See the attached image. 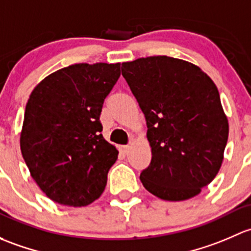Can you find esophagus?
<instances>
[{
  "instance_id": "esophagus-1",
  "label": "esophagus",
  "mask_w": 251,
  "mask_h": 251,
  "mask_svg": "<svg viewBox=\"0 0 251 251\" xmlns=\"http://www.w3.org/2000/svg\"><path fill=\"white\" fill-rule=\"evenodd\" d=\"M128 151H129L128 145H126V146H121V152H122V153L126 154V153H128Z\"/></svg>"
}]
</instances>
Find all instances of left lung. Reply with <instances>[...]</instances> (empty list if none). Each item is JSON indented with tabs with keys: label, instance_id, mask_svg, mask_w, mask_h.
<instances>
[{
	"label": "left lung",
	"instance_id": "obj_1",
	"mask_svg": "<svg viewBox=\"0 0 251 251\" xmlns=\"http://www.w3.org/2000/svg\"><path fill=\"white\" fill-rule=\"evenodd\" d=\"M147 125L151 163L144 187L164 201L201 193L220 170L228 120L213 79L197 65L167 55L122 64Z\"/></svg>",
	"mask_w": 251,
	"mask_h": 251
}]
</instances>
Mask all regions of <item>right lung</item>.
Instances as JSON below:
<instances>
[{"label":"right lung","mask_w":251,"mask_h":251,"mask_svg":"<svg viewBox=\"0 0 251 251\" xmlns=\"http://www.w3.org/2000/svg\"><path fill=\"white\" fill-rule=\"evenodd\" d=\"M121 64H75L53 72L31 93L20 150L48 198L84 206L104 192L118 151L102 138L100 113Z\"/></svg>","instance_id":"1"}]
</instances>
